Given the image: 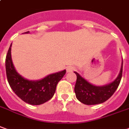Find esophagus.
I'll use <instances>...</instances> for the list:
<instances>
[{"label":"esophagus","mask_w":129,"mask_h":129,"mask_svg":"<svg viewBox=\"0 0 129 129\" xmlns=\"http://www.w3.org/2000/svg\"><path fill=\"white\" fill-rule=\"evenodd\" d=\"M76 70V68L73 67V66H68L67 68H66V71L67 73H71V72H73V71Z\"/></svg>","instance_id":"esophagus-1"}]
</instances>
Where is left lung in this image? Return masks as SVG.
<instances>
[{"mask_svg": "<svg viewBox=\"0 0 129 129\" xmlns=\"http://www.w3.org/2000/svg\"><path fill=\"white\" fill-rule=\"evenodd\" d=\"M122 70L123 59L119 73L116 79L104 85H93L80 76L78 73L75 71L74 73L77 76V80L74 88L76 98L80 102L87 105H98L105 102L112 97L119 86L122 76Z\"/></svg>", "mask_w": 129, "mask_h": 129, "instance_id": "obj_1", "label": "left lung"}]
</instances>
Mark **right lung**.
I'll return each mask as SVG.
<instances>
[{
	"instance_id": "obj_1",
	"label": "right lung",
	"mask_w": 129,
	"mask_h": 129,
	"mask_svg": "<svg viewBox=\"0 0 129 129\" xmlns=\"http://www.w3.org/2000/svg\"><path fill=\"white\" fill-rule=\"evenodd\" d=\"M25 34L29 31L24 32ZM11 46L7 53L6 70L8 81L13 92L22 100L31 105H39L53 98L58 83L66 74V70L45 76L40 80H29L18 73L11 57Z\"/></svg>"
}]
</instances>
